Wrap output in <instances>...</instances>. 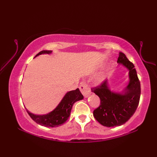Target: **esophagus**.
I'll return each mask as SVG.
<instances>
[{"instance_id":"1","label":"esophagus","mask_w":157,"mask_h":157,"mask_svg":"<svg viewBox=\"0 0 157 157\" xmlns=\"http://www.w3.org/2000/svg\"><path fill=\"white\" fill-rule=\"evenodd\" d=\"M79 90H80L81 92L82 93V94L84 95L85 98L88 97V96L91 93V90L89 86L88 85L82 84L80 86H79Z\"/></svg>"}]
</instances>
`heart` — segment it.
<instances>
[{
    "mask_svg": "<svg viewBox=\"0 0 157 157\" xmlns=\"http://www.w3.org/2000/svg\"><path fill=\"white\" fill-rule=\"evenodd\" d=\"M101 78H102V75H101L99 77V79H101Z\"/></svg>",
    "mask_w": 157,
    "mask_h": 157,
    "instance_id": "1",
    "label": "heart"
}]
</instances>
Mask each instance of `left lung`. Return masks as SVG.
Instances as JSON below:
<instances>
[{"label":"left lung","mask_w":157,"mask_h":157,"mask_svg":"<svg viewBox=\"0 0 157 157\" xmlns=\"http://www.w3.org/2000/svg\"><path fill=\"white\" fill-rule=\"evenodd\" d=\"M117 63L129 70V84L121 93L111 91L107 80L91 89L101 99V104L93 115L101 125L109 128L120 126L128 121L138 107L141 93L140 83L134 64L123 52H119Z\"/></svg>","instance_id":"left-lung-1"}]
</instances>
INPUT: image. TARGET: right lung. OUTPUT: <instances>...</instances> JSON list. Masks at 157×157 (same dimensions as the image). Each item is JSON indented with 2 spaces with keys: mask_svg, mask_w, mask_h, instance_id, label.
Listing matches in <instances>:
<instances>
[{
  "mask_svg": "<svg viewBox=\"0 0 157 157\" xmlns=\"http://www.w3.org/2000/svg\"><path fill=\"white\" fill-rule=\"evenodd\" d=\"M52 52V51H42L36 55V56L42 54H51ZM83 98L84 96L79 91V88H77L75 90H71L66 93L57 106L48 114L43 115H34L28 111L27 109L26 110L30 117L38 124L49 127V128H55L61 125L63 123L66 122L70 116L73 104Z\"/></svg>",
  "mask_w": 157,
  "mask_h": 157,
  "instance_id": "obj_1",
  "label": "right lung"
}]
</instances>
